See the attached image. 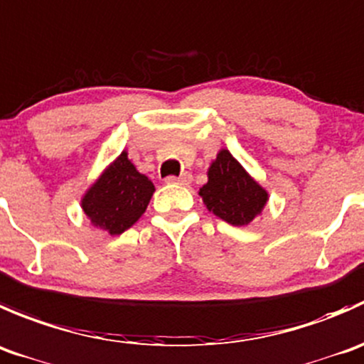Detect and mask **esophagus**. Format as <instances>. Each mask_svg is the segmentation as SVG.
<instances>
[{
    "instance_id": "obj_1",
    "label": "esophagus",
    "mask_w": 364,
    "mask_h": 364,
    "mask_svg": "<svg viewBox=\"0 0 364 364\" xmlns=\"http://www.w3.org/2000/svg\"><path fill=\"white\" fill-rule=\"evenodd\" d=\"M191 181H193V175L191 173H182L181 177H166V183H178V186H189Z\"/></svg>"
}]
</instances>
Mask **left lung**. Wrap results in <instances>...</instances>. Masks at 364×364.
I'll list each match as a JSON object with an SVG mask.
<instances>
[{
  "instance_id": "1",
  "label": "left lung",
  "mask_w": 364,
  "mask_h": 364,
  "mask_svg": "<svg viewBox=\"0 0 364 364\" xmlns=\"http://www.w3.org/2000/svg\"><path fill=\"white\" fill-rule=\"evenodd\" d=\"M208 210L233 226L255 219L267 203V193L258 186L228 150H221L208 170V182L200 189Z\"/></svg>"
}]
</instances>
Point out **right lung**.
<instances>
[{"label":"right lung","instance_id":"obj_1","mask_svg":"<svg viewBox=\"0 0 364 364\" xmlns=\"http://www.w3.org/2000/svg\"><path fill=\"white\" fill-rule=\"evenodd\" d=\"M154 191V183L122 152L85 194L82 210L95 226L120 235L141 218Z\"/></svg>","mask_w":364,"mask_h":364}]
</instances>
